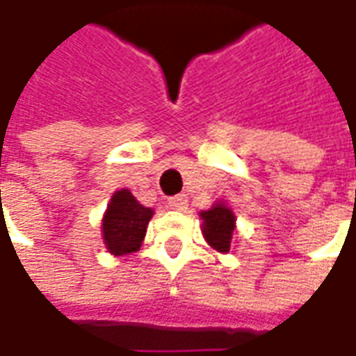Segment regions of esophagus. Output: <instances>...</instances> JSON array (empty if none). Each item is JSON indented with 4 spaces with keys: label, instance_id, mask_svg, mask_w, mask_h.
<instances>
[{
    "label": "esophagus",
    "instance_id": "esophagus-1",
    "mask_svg": "<svg viewBox=\"0 0 356 356\" xmlns=\"http://www.w3.org/2000/svg\"><path fill=\"white\" fill-rule=\"evenodd\" d=\"M187 197L185 195H177V197H173V199H169L167 201V207L169 209H173V211H185L187 209Z\"/></svg>",
    "mask_w": 356,
    "mask_h": 356
}]
</instances>
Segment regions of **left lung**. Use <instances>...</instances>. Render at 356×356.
Listing matches in <instances>:
<instances>
[{"instance_id":"1","label":"left lung","mask_w":356,"mask_h":356,"mask_svg":"<svg viewBox=\"0 0 356 356\" xmlns=\"http://www.w3.org/2000/svg\"><path fill=\"white\" fill-rule=\"evenodd\" d=\"M202 236L218 252L230 250V242L236 228V216L225 202H215L209 211H202Z\"/></svg>"}]
</instances>
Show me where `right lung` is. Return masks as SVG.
<instances>
[{
  "instance_id": "1",
  "label": "right lung",
  "mask_w": 356,
  "mask_h": 356,
  "mask_svg": "<svg viewBox=\"0 0 356 356\" xmlns=\"http://www.w3.org/2000/svg\"><path fill=\"white\" fill-rule=\"evenodd\" d=\"M154 211L143 207L128 189L112 195L102 218V236L110 254L124 256L140 250Z\"/></svg>"
}]
</instances>
